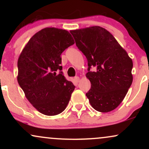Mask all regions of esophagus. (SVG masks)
<instances>
[{"instance_id": "obj_1", "label": "esophagus", "mask_w": 149, "mask_h": 149, "mask_svg": "<svg viewBox=\"0 0 149 149\" xmlns=\"http://www.w3.org/2000/svg\"><path fill=\"white\" fill-rule=\"evenodd\" d=\"M74 80H75V81L76 82V83H78V82L80 81V78L78 76H76V77H75Z\"/></svg>"}]
</instances>
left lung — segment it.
<instances>
[{"instance_id": "left-lung-1", "label": "left lung", "mask_w": 149, "mask_h": 149, "mask_svg": "<svg viewBox=\"0 0 149 149\" xmlns=\"http://www.w3.org/2000/svg\"><path fill=\"white\" fill-rule=\"evenodd\" d=\"M70 32L88 59L86 77L91 83L86 93L89 102L97 111H111L123 102L132 83V60L113 36L102 27L94 26ZM92 66H97L96 72L90 70Z\"/></svg>"}]
</instances>
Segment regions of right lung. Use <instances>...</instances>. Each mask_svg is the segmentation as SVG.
I'll list each match as a JSON object with an SVG mask.
<instances>
[{"label": "right lung", "mask_w": 149, "mask_h": 149, "mask_svg": "<svg viewBox=\"0 0 149 149\" xmlns=\"http://www.w3.org/2000/svg\"><path fill=\"white\" fill-rule=\"evenodd\" d=\"M75 43L68 31L47 27L30 38L18 58L17 81L39 112L55 116L64 111L75 89L61 71V54Z\"/></svg>", "instance_id": "obj_1"}]
</instances>
